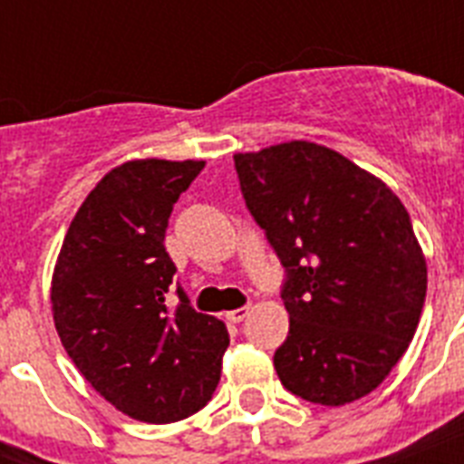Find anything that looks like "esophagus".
<instances>
[{"mask_svg": "<svg viewBox=\"0 0 464 464\" xmlns=\"http://www.w3.org/2000/svg\"><path fill=\"white\" fill-rule=\"evenodd\" d=\"M247 315H250V305H243V308L228 310V313H226V320H228V323H243Z\"/></svg>", "mask_w": 464, "mask_h": 464, "instance_id": "esophagus-1", "label": "esophagus"}]
</instances>
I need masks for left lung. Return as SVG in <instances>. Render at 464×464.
<instances>
[{
    "label": "left lung",
    "mask_w": 464,
    "mask_h": 464,
    "mask_svg": "<svg viewBox=\"0 0 464 464\" xmlns=\"http://www.w3.org/2000/svg\"><path fill=\"white\" fill-rule=\"evenodd\" d=\"M233 160L247 209L286 269L279 381L324 407L366 397L402 359L424 308L426 260L404 204L313 141Z\"/></svg>",
    "instance_id": "left-lung-1"
}]
</instances>
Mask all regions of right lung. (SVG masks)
<instances>
[{
	"label": "right lung",
	"instance_id": "1",
	"mask_svg": "<svg viewBox=\"0 0 464 464\" xmlns=\"http://www.w3.org/2000/svg\"><path fill=\"white\" fill-rule=\"evenodd\" d=\"M204 160H127L91 189L54 265L53 317L64 352L127 417L170 424L209 402L228 346L226 324L178 286L166 228Z\"/></svg>",
	"mask_w": 464,
	"mask_h": 464
}]
</instances>
